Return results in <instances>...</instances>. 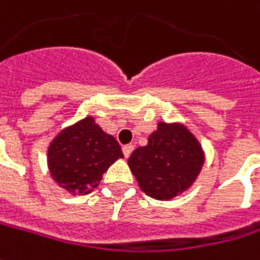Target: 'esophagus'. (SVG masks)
<instances>
[{
	"label": "esophagus",
	"instance_id": "34e87169",
	"mask_svg": "<svg viewBox=\"0 0 260 260\" xmlns=\"http://www.w3.org/2000/svg\"><path fill=\"white\" fill-rule=\"evenodd\" d=\"M122 151H123V155H125V157H129L131 154H132V151H134V145H132V144H126V145H123Z\"/></svg>",
	"mask_w": 260,
	"mask_h": 260
}]
</instances>
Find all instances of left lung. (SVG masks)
I'll return each mask as SVG.
<instances>
[{
  "label": "left lung",
  "instance_id": "8db88e82",
  "mask_svg": "<svg viewBox=\"0 0 260 260\" xmlns=\"http://www.w3.org/2000/svg\"><path fill=\"white\" fill-rule=\"evenodd\" d=\"M204 154L195 137L177 125L158 123L145 147L128 158L140 187L154 199L167 201L190 186L201 172Z\"/></svg>",
  "mask_w": 260,
  "mask_h": 260
}]
</instances>
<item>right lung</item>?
<instances>
[{"label": "right lung", "mask_w": 260, "mask_h": 260, "mask_svg": "<svg viewBox=\"0 0 260 260\" xmlns=\"http://www.w3.org/2000/svg\"><path fill=\"white\" fill-rule=\"evenodd\" d=\"M48 157L53 179L65 190L87 195L123 154L112 135L105 134L93 118H85L52 141Z\"/></svg>", "instance_id": "right-lung-1"}]
</instances>
